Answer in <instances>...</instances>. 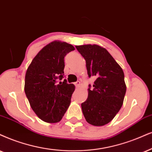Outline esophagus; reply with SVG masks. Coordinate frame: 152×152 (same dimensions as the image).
Returning <instances> with one entry per match:
<instances>
[{
	"label": "esophagus",
	"instance_id": "esophagus-1",
	"mask_svg": "<svg viewBox=\"0 0 152 152\" xmlns=\"http://www.w3.org/2000/svg\"><path fill=\"white\" fill-rule=\"evenodd\" d=\"M75 86H76V87H78V86H80V82L79 81V80H77V81L76 82H75Z\"/></svg>",
	"mask_w": 152,
	"mask_h": 152
}]
</instances>
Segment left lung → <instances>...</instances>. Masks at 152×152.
<instances>
[{"label": "left lung", "instance_id": "left-lung-1", "mask_svg": "<svg viewBox=\"0 0 152 152\" xmlns=\"http://www.w3.org/2000/svg\"><path fill=\"white\" fill-rule=\"evenodd\" d=\"M86 62L88 76L95 77L93 89L89 85L88 96L81 104L86 121L95 126L106 125L121 108L126 86L124 73L105 48L97 45H76Z\"/></svg>", "mask_w": 152, "mask_h": 152}]
</instances>
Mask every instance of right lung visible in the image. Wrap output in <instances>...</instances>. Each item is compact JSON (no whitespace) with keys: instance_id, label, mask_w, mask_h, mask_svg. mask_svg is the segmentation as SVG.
<instances>
[{"instance_id":"right-lung-1","label":"right lung","mask_w":152,"mask_h":152,"mask_svg":"<svg viewBox=\"0 0 152 152\" xmlns=\"http://www.w3.org/2000/svg\"><path fill=\"white\" fill-rule=\"evenodd\" d=\"M74 50L65 42H51L40 50L26 70L25 94L43 121L59 122L69 107L75 86L63 80L64 57Z\"/></svg>"}]
</instances>
